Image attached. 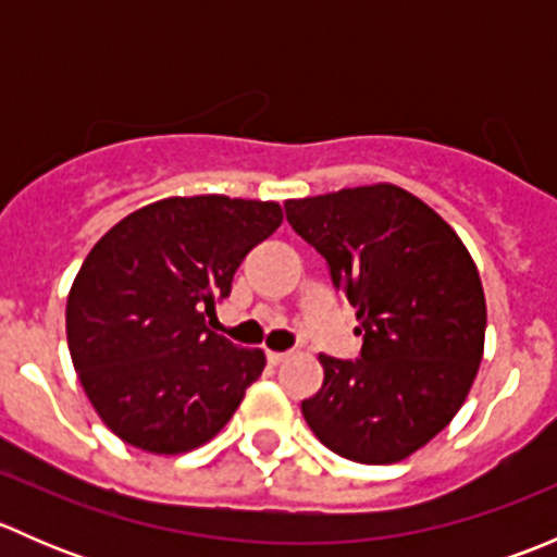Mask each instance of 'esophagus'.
Masks as SVG:
<instances>
[{
	"label": "esophagus",
	"mask_w": 557,
	"mask_h": 557,
	"mask_svg": "<svg viewBox=\"0 0 557 557\" xmlns=\"http://www.w3.org/2000/svg\"><path fill=\"white\" fill-rule=\"evenodd\" d=\"M285 358H288V352H274V350H267V361L272 363V367H277V363H283Z\"/></svg>",
	"instance_id": "esophagus-1"
}]
</instances>
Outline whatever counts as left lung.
Here are the masks:
<instances>
[{
	"instance_id": "obj_1",
	"label": "left lung",
	"mask_w": 557,
	"mask_h": 557,
	"mask_svg": "<svg viewBox=\"0 0 557 557\" xmlns=\"http://www.w3.org/2000/svg\"><path fill=\"white\" fill-rule=\"evenodd\" d=\"M290 228L356 307V361L320 356L301 401L312 434L356 463H396L429 445L469 396L485 347V294L458 234L391 183L285 201Z\"/></svg>"
}]
</instances>
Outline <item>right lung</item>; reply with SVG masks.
<instances>
[{
    "label": "right lung",
    "instance_id": "obj_1",
    "mask_svg": "<svg viewBox=\"0 0 557 557\" xmlns=\"http://www.w3.org/2000/svg\"><path fill=\"white\" fill-rule=\"evenodd\" d=\"M280 223L277 201L172 196L91 247L66 299V342L88 401L126 445L188 453L237 412L267 358L207 329L205 312Z\"/></svg>",
    "mask_w": 557,
    "mask_h": 557
}]
</instances>
